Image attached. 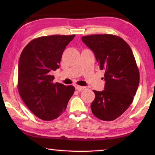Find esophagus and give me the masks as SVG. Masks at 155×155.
I'll return each instance as SVG.
<instances>
[{
	"label": "esophagus",
	"mask_w": 155,
	"mask_h": 155,
	"mask_svg": "<svg viewBox=\"0 0 155 155\" xmlns=\"http://www.w3.org/2000/svg\"><path fill=\"white\" fill-rule=\"evenodd\" d=\"M75 88H76V90L78 91H83L86 89L85 87H82V86H79V85H76Z\"/></svg>",
	"instance_id": "esophagus-1"
}]
</instances>
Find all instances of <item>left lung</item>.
<instances>
[{"instance_id": "left-lung-1", "label": "left lung", "mask_w": 155, "mask_h": 155, "mask_svg": "<svg viewBox=\"0 0 155 155\" xmlns=\"http://www.w3.org/2000/svg\"><path fill=\"white\" fill-rule=\"evenodd\" d=\"M95 54L101 70H104V90H93V114L104 121L120 116L130 104L140 83V72L129 45L114 35H90L81 38Z\"/></svg>"}]
</instances>
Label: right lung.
<instances>
[{
	"label": "right lung",
	"mask_w": 155,
	"mask_h": 155,
	"mask_svg": "<svg viewBox=\"0 0 155 155\" xmlns=\"http://www.w3.org/2000/svg\"><path fill=\"white\" fill-rule=\"evenodd\" d=\"M75 35L40 37L23 49L18 63V89L30 111L43 120L59 117L74 92V86L53 83L65 47Z\"/></svg>",
	"instance_id": "right-lung-1"
}]
</instances>
